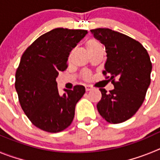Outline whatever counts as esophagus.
Returning <instances> with one entry per match:
<instances>
[{
  "label": "esophagus",
  "mask_w": 160,
  "mask_h": 160,
  "mask_svg": "<svg viewBox=\"0 0 160 160\" xmlns=\"http://www.w3.org/2000/svg\"><path fill=\"white\" fill-rule=\"evenodd\" d=\"M85 87H86V90H87V91H90V90H91L93 89V87H91V86H89V85L85 86Z\"/></svg>",
  "instance_id": "obj_1"
}]
</instances>
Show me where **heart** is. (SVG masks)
<instances>
[{"label": "heart", "mask_w": 160, "mask_h": 160, "mask_svg": "<svg viewBox=\"0 0 160 160\" xmlns=\"http://www.w3.org/2000/svg\"><path fill=\"white\" fill-rule=\"evenodd\" d=\"M86 46H87V49L88 51L91 50V49H94L97 47H99L101 46V44L99 42H98L97 40L95 39H90V40L87 41V44H86ZM90 78V74L88 73H84V78L85 79H89Z\"/></svg>", "instance_id": "obj_1"}]
</instances>
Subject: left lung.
<instances>
[{
	"mask_svg": "<svg viewBox=\"0 0 160 160\" xmlns=\"http://www.w3.org/2000/svg\"><path fill=\"white\" fill-rule=\"evenodd\" d=\"M105 46L107 62L102 73L114 89L107 93L100 88L98 111L110 123L125 122L138 111L151 83L152 65L147 49L138 41L106 28L91 29Z\"/></svg>",
	"mask_w": 160,
	"mask_h": 160,
	"instance_id": "obj_1",
	"label": "left lung"
}]
</instances>
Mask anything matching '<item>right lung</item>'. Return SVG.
<instances>
[{
  "label": "right lung",
  "mask_w": 160,
  "mask_h": 160,
  "mask_svg": "<svg viewBox=\"0 0 160 160\" xmlns=\"http://www.w3.org/2000/svg\"><path fill=\"white\" fill-rule=\"evenodd\" d=\"M87 30L57 28L40 36L25 49L16 71L15 88L22 110L35 127L50 133L71 124L83 86L60 95L56 78L66 70L70 51Z\"/></svg>",
  "instance_id": "obj_1"
}]
</instances>
